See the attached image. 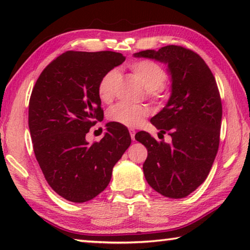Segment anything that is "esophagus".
I'll return each instance as SVG.
<instances>
[{"label":"esophagus","instance_id":"34e87169","mask_svg":"<svg viewBox=\"0 0 250 250\" xmlns=\"http://www.w3.org/2000/svg\"><path fill=\"white\" fill-rule=\"evenodd\" d=\"M129 132H130V135H131V139H132V140L134 141V135H135V130H134V129H130V130H129Z\"/></svg>","mask_w":250,"mask_h":250}]
</instances>
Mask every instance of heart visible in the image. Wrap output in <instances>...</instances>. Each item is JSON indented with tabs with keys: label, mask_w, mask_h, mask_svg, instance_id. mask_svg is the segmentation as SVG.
I'll return each instance as SVG.
<instances>
[{
	"label": "heart",
	"mask_w": 250,
	"mask_h": 250,
	"mask_svg": "<svg viewBox=\"0 0 250 250\" xmlns=\"http://www.w3.org/2000/svg\"><path fill=\"white\" fill-rule=\"evenodd\" d=\"M129 69L146 89V96L151 99H158L164 90L163 83L167 79V73L162 66L153 61H137L129 64ZM119 79L116 69L108 70L98 83V96L104 103L111 101L115 96V89ZM147 116V109L145 107H133L125 104H118L110 108L108 119L128 128H135L141 125Z\"/></svg>",
	"instance_id": "b5f03b06"
}]
</instances>
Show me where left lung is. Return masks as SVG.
I'll return each mask as SVG.
<instances>
[{"label":"left lung","instance_id":"obj_1","mask_svg":"<svg viewBox=\"0 0 250 250\" xmlns=\"http://www.w3.org/2000/svg\"><path fill=\"white\" fill-rule=\"evenodd\" d=\"M133 56L163 62L171 76L170 98L151 124L161 133L168 132L172 142H158L145 131L135 134L147 150L143 173L161 195L183 198L205 181L217 154L223 110L216 80L200 55L182 46Z\"/></svg>","mask_w":250,"mask_h":250}]
</instances>
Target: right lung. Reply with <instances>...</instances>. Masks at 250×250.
<instances>
[{
    "mask_svg": "<svg viewBox=\"0 0 250 250\" xmlns=\"http://www.w3.org/2000/svg\"><path fill=\"white\" fill-rule=\"evenodd\" d=\"M116 52H66L43 70L33 88L28 126L46 181L74 203L90 201L107 188L112 168L130 146L128 129L108 122L99 142L86 134L104 118L98 83L125 62Z\"/></svg>",
    "mask_w": 250,
    "mask_h": 250,
    "instance_id": "add662e5",
    "label": "right lung"
}]
</instances>
